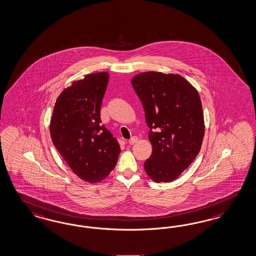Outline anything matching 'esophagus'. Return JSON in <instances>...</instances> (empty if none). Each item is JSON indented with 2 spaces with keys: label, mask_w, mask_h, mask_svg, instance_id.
<instances>
[{
  "label": "esophagus",
  "mask_w": 256,
  "mask_h": 256,
  "mask_svg": "<svg viewBox=\"0 0 256 256\" xmlns=\"http://www.w3.org/2000/svg\"><path fill=\"white\" fill-rule=\"evenodd\" d=\"M138 141V137L137 136H132L130 140H128V144H135V142H137Z\"/></svg>",
  "instance_id": "1"
}]
</instances>
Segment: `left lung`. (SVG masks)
<instances>
[{
  "mask_svg": "<svg viewBox=\"0 0 256 256\" xmlns=\"http://www.w3.org/2000/svg\"><path fill=\"white\" fill-rule=\"evenodd\" d=\"M144 110L150 159L144 168L156 182L176 180L198 154L204 137L202 105L198 90L186 78L160 72H141L132 80Z\"/></svg>",
  "mask_w": 256,
  "mask_h": 256,
  "instance_id": "left-lung-1",
  "label": "left lung"
}]
</instances>
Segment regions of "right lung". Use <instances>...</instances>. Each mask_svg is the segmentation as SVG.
<instances>
[{"label":"right lung","instance_id":"right-lung-1","mask_svg":"<svg viewBox=\"0 0 256 256\" xmlns=\"http://www.w3.org/2000/svg\"><path fill=\"white\" fill-rule=\"evenodd\" d=\"M108 78L101 72L74 81L58 97L50 123L56 148L72 172L90 184L108 176L121 151L101 124L100 108Z\"/></svg>","mask_w":256,"mask_h":256}]
</instances>
